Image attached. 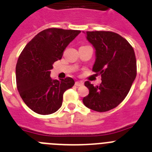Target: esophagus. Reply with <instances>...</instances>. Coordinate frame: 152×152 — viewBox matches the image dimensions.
Wrapping results in <instances>:
<instances>
[{
    "label": "esophagus",
    "instance_id": "34e87169",
    "mask_svg": "<svg viewBox=\"0 0 152 152\" xmlns=\"http://www.w3.org/2000/svg\"><path fill=\"white\" fill-rule=\"evenodd\" d=\"M83 84H84V83H83L82 81H76L75 85V86L79 87V86H82Z\"/></svg>",
    "mask_w": 152,
    "mask_h": 152
}]
</instances>
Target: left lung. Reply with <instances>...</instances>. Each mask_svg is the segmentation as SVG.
I'll use <instances>...</instances> for the list:
<instances>
[{
    "mask_svg": "<svg viewBox=\"0 0 152 152\" xmlns=\"http://www.w3.org/2000/svg\"><path fill=\"white\" fill-rule=\"evenodd\" d=\"M85 34L95 49L92 70L102 75V83L94 87L85 81L89 94L83 98V103L95 111H107L121 103L135 79L137 64L134 49L118 34L111 31Z\"/></svg>",
    "mask_w": 152,
    "mask_h": 152,
    "instance_id": "8db88e82",
    "label": "left lung"
}]
</instances>
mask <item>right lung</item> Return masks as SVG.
I'll return each mask as SVG.
<instances>
[{"mask_svg": "<svg viewBox=\"0 0 152 152\" xmlns=\"http://www.w3.org/2000/svg\"><path fill=\"white\" fill-rule=\"evenodd\" d=\"M81 33L77 30L48 28L38 33L26 45L16 65L18 92L26 105L40 115L56 112L63 94L75 85L71 77L54 80L53 64L61 59L66 47Z\"/></svg>", "mask_w": 152, "mask_h": 152, "instance_id": "right-lung-1", "label": "right lung"}]
</instances>
